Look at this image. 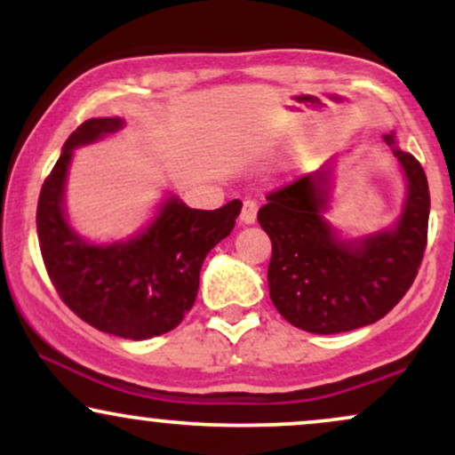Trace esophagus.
<instances>
[{
    "instance_id": "34e87169",
    "label": "esophagus",
    "mask_w": 455,
    "mask_h": 455,
    "mask_svg": "<svg viewBox=\"0 0 455 455\" xmlns=\"http://www.w3.org/2000/svg\"><path fill=\"white\" fill-rule=\"evenodd\" d=\"M254 220H257V201H243L242 205V213H239V222L245 224H254Z\"/></svg>"
}]
</instances>
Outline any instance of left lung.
Segmentation results:
<instances>
[{
	"label": "left lung",
	"mask_w": 455,
	"mask_h": 455,
	"mask_svg": "<svg viewBox=\"0 0 455 455\" xmlns=\"http://www.w3.org/2000/svg\"><path fill=\"white\" fill-rule=\"evenodd\" d=\"M404 177L402 212L391 227L348 237L329 222L338 158L267 196L259 224L271 239L269 297L291 325L342 333L372 325L404 297L427 239L430 192L421 164L383 134Z\"/></svg>",
	"instance_id": "8db88e82"
}]
</instances>
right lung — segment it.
I'll list each match as a JSON object with an SVG mask.
<instances>
[{
  "instance_id": "add662e5",
  "label": "right lung",
  "mask_w": 455,
  "mask_h": 455,
  "mask_svg": "<svg viewBox=\"0 0 455 455\" xmlns=\"http://www.w3.org/2000/svg\"><path fill=\"white\" fill-rule=\"evenodd\" d=\"M122 117H92L68 137L40 190L38 242L64 304L111 336L148 340L184 321L195 306L203 260L233 231L242 203L220 210H192L166 192L139 233L113 242H90L72 227L66 186L78 148L119 132Z\"/></svg>"
}]
</instances>
